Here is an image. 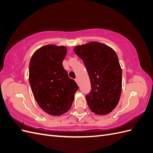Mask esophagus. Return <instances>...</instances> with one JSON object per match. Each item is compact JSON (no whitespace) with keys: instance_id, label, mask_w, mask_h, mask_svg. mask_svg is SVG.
<instances>
[{"instance_id":"34e87169","label":"esophagus","mask_w":153,"mask_h":153,"mask_svg":"<svg viewBox=\"0 0 153 153\" xmlns=\"http://www.w3.org/2000/svg\"><path fill=\"white\" fill-rule=\"evenodd\" d=\"M75 82L77 83V84L78 85V78H76V79H75Z\"/></svg>"}]
</instances>
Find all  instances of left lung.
<instances>
[{
    "label": "left lung",
    "mask_w": 153,
    "mask_h": 153,
    "mask_svg": "<svg viewBox=\"0 0 153 153\" xmlns=\"http://www.w3.org/2000/svg\"><path fill=\"white\" fill-rule=\"evenodd\" d=\"M74 52L84 62L90 78L92 89L85 96L90 110L97 115L110 113L122 91V70L116 53L96 41L76 46Z\"/></svg>",
    "instance_id": "1"
}]
</instances>
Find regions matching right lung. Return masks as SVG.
I'll return each instance as SVG.
<instances>
[{"mask_svg": "<svg viewBox=\"0 0 153 153\" xmlns=\"http://www.w3.org/2000/svg\"><path fill=\"white\" fill-rule=\"evenodd\" d=\"M66 53L65 47L48 45L36 50L29 63V82L34 98L52 115L68 112L78 89L62 66Z\"/></svg>", "mask_w": 153, "mask_h": 153, "instance_id": "1", "label": "right lung"}]
</instances>
